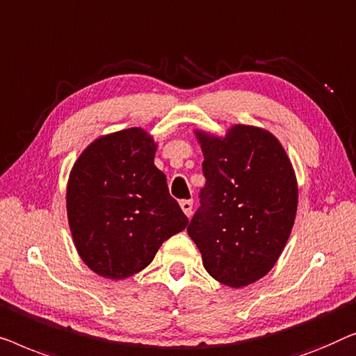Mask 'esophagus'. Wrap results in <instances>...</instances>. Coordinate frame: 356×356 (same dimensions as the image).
I'll use <instances>...</instances> for the list:
<instances>
[{
  "label": "esophagus",
  "instance_id": "34e87169",
  "mask_svg": "<svg viewBox=\"0 0 356 356\" xmlns=\"http://www.w3.org/2000/svg\"><path fill=\"white\" fill-rule=\"evenodd\" d=\"M180 208H182V211L185 213V216L190 218V216H192L193 202H192V200H182V202H180Z\"/></svg>",
  "mask_w": 356,
  "mask_h": 356
}]
</instances>
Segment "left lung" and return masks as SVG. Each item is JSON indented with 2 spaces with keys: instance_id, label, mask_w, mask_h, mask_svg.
Here are the masks:
<instances>
[{
  "instance_id": "1",
  "label": "left lung",
  "mask_w": 356,
  "mask_h": 356,
  "mask_svg": "<svg viewBox=\"0 0 356 356\" xmlns=\"http://www.w3.org/2000/svg\"><path fill=\"white\" fill-rule=\"evenodd\" d=\"M193 134L207 185L187 232L209 276L245 287L271 271L292 232L298 204L293 166L266 129L234 124L224 137Z\"/></svg>"
}]
</instances>
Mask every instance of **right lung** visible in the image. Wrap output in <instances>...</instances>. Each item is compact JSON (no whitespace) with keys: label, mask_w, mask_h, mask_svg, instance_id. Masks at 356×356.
Segmentation results:
<instances>
[{"label":"right lung","mask_w":356,"mask_h":356,"mask_svg":"<svg viewBox=\"0 0 356 356\" xmlns=\"http://www.w3.org/2000/svg\"><path fill=\"white\" fill-rule=\"evenodd\" d=\"M158 145L142 127L95 138L80 153L66 188L67 221L82 261L121 280L153 261L188 219L154 166Z\"/></svg>","instance_id":"add662e5"}]
</instances>
